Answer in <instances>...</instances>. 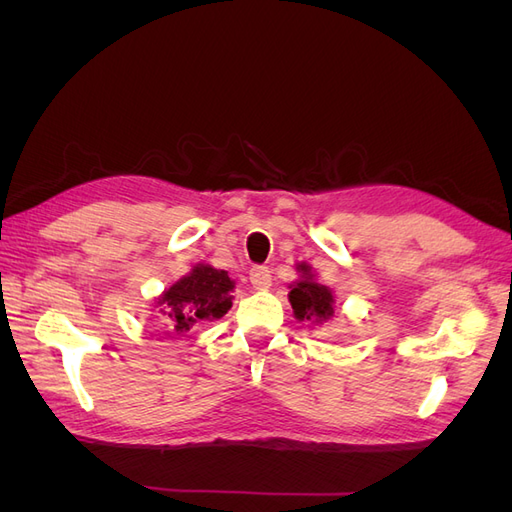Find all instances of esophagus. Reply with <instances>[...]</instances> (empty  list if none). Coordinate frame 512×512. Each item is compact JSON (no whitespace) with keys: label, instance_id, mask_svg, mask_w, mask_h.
Returning a JSON list of instances; mask_svg holds the SVG:
<instances>
[{"label":"esophagus","instance_id":"esophagus-1","mask_svg":"<svg viewBox=\"0 0 512 512\" xmlns=\"http://www.w3.org/2000/svg\"><path fill=\"white\" fill-rule=\"evenodd\" d=\"M250 282H252V286H254L256 290L269 288V286H271V271H269L267 267H260V265L252 267V271H250Z\"/></svg>","mask_w":512,"mask_h":512}]
</instances>
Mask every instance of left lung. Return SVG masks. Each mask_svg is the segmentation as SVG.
Wrapping results in <instances>:
<instances>
[{"label": "left lung", "mask_w": 512, "mask_h": 512, "mask_svg": "<svg viewBox=\"0 0 512 512\" xmlns=\"http://www.w3.org/2000/svg\"><path fill=\"white\" fill-rule=\"evenodd\" d=\"M301 271L309 275V267L301 265ZM294 316L299 320H329L333 316V294L327 286L314 282L312 277H305L303 282L294 286L288 294Z\"/></svg>", "instance_id": "left-lung-1"}]
</instances>
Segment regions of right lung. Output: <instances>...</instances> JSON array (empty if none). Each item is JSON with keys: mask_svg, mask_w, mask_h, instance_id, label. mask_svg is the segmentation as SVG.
Here are the masks:
<instances>
[{"mask_svg": "<svg viewBox=\"0 0 512 512\" xmlns=\"http://www.w3.org/2000/svg\"><path fill=\"white\" fill-rule=\"evenodd\" d=\"M232 280L226 271L209 265H196L190 275L181 277L158 301L168 318L170 333H185L200 320H218L232 305Z\"/></svg>", "mask_w": 512, "mask_h": 512, "instance_id": "1", "label": "right lung"}]
</instances>
